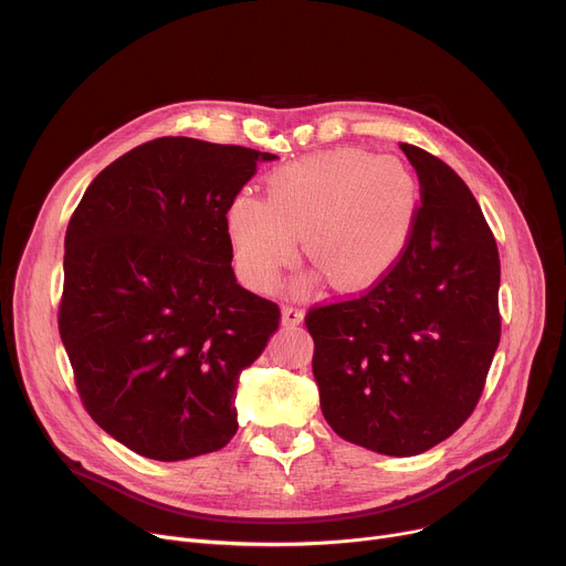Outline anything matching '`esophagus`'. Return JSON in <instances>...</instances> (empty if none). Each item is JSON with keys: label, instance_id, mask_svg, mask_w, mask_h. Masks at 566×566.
Here are the masks:
<instances>
[{"label": "esophagus", "instance_id": "34e87169", "mask_svg": "<svg viewBox=\"0 0 566 566\" xmlns=\"http://www.w3.org/2000/svg\"><path fill=\"white\" fill-rule=\"evenodd\" d=\"M305 321V312L293 307V305H284L282 307V323L284 325H301Z\"/></svg>", "mask_w": 566, "mask_h": 566}]
</instances>
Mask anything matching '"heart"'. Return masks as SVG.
Returning a JSON list of instances; mask_svg holds the SVG:
<instances>
[{"label": "heart", "mask_w": 566, "mask_h": 566, "mask_svg": "<svg viewBox=\"0 0 566 566\" xmlns=\"http://www.w3.org/2000/svg\"><path fill=\"white\" fill-rule=\"evenodd\" d=\"M418 201L415 174L399 158L337 148L273 169L263 199L231 197L224 229L238 273L254 289L277 286L298 238L333 286L363 289L403 254Z\"/></svg>", "instance_id": "b5f03b06"}]
</instances>
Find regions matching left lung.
<instances>
[{
	"label": "left lung",
	"instance_id": "left-lung-1",
	"mask_svg": "<svg viewBox=\"0 0 566 566\" xmlns=\"http://www.w3.org/2000/svg\"><path fill=\"white\" fill-rule=\"evenodd\" d=\"M401 151L422 192L403 254L365 295L305 316L325 422L388 457L422 454L470 418L500 344V256L478 199L424 148Z\"/></svg>",
	"mask_w": 566,
	"mask_h": 566
}]
</instances>
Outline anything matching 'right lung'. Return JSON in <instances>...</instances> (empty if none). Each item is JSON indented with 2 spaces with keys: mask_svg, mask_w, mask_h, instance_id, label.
<instances>
[{
  "mask_svg": "<svg viewBox=\"0 0 566 566\" xmlns=\"http://www.w3.org/2000/svg\"><path fill=\"white\" fill-rule=\"evenodd\" d=\"M273 154L192 137L105 167L66 229L59 335L94 422L128 450L186 461L238 429V376L280 307L235 282L224 211Z\"/></svg>",
  "mask_w": 566,
  "mask_h": 566,
  "instance_id": "obj_1",
  "label": "right lung"
}]
</instances>
